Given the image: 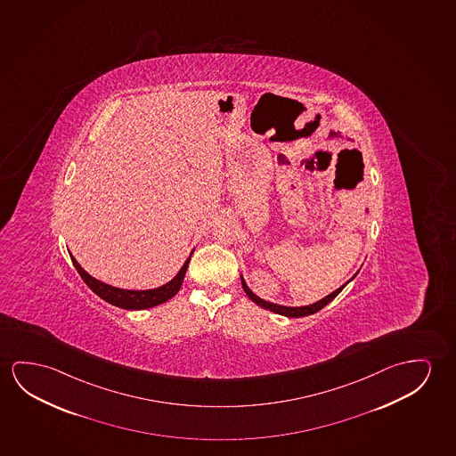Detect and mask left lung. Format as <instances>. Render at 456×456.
I'll return each instance as SVG.
<instances>
[{
  "mask_svg": "<svg viewBox=\"0 0 456 456\" xmlns=\"http://www.w3.org/2000/svg\"><path fill=\"white\" fill-rule=\"evenodd\" d=\"M357 276V273L352 276L351 280L347 281V282H351L354 278ZM347 282L343 284L341 288H338L335 292H331V294L327 295V297H323L322 300H319V302L313 303V305H308V306H282V305H276V303L265 302V300H262L260 297L254 294L251 289L246 286L245 280H243V276H241V286H243V290H245L246 295L253 300L256 305H259L262 308L268 309V311H272V313H276V314L286 315V317H303V315L314 314L317 313L319 309H322L323 306H327L335 297H337L341 290H343L346 286H347Z\"/></svg>",
  "mask_w": 456,
  "mask_h": 456,
  "instance_id": "left-lung-1",
  "label": "left lung"
}]
</instances>
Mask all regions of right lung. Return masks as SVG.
<instances>
[{
    "label": "right lung",
    "mask_w": 456,
    "mask_h": 456,
    "mask_svg": "<svg viewBox=\"0 0 456 456\" xmlns=\"http://www.w3.org/2000/svg\"><path fill=\"white\" fill-rule=\"evenodd\" d=\"M191 256H192V253L190 254V257L186 259V262L183 264L182 270L176 273L174 280L168 281L167 284H164L161 288L148 289V290H127V289L109 286V284H105L102 281L93 278L92 274L86 273L84 268L78 265L77 260L74 259L72 256H70V259H72V264L76 266L78 274L85 281V284L92 289L94 294L101 297L105 302L110 303L113 306L135 311V309L153 308V306H158V305L170 300L182 288L184 274H186V270H188V265H190Z\"/></svg>",
    "instance_id": "right-lung-1"
}]
</instances>
